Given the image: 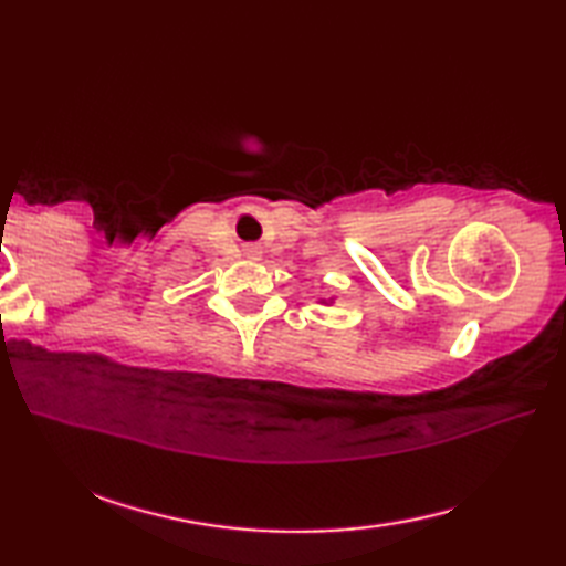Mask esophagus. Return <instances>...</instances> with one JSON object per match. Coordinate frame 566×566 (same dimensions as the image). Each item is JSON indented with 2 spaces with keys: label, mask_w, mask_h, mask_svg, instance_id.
I'll return each mask as SVG.
<instances>
[{
  "label": "esophagus",
  "mask_w": 566,
  "mask_h": 566,
  "mask_svg": "<svg viewBox=\"0 0 566 566\" xmlns=\"http://www.w3.org/2000/svg\"><path fill=\"white\" fill-rule=\"evenodd\" d=\"M250 255H258V248H250Z\"/></svg>",
  "instance_id": "34e87169"
}]
</instances>
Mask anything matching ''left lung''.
I'll use <instances>...</instances> for the list:
<instances>
[{
  "instance_id": "obj_1",
  "label": "left lung",
  "mask_w": 566,
  "mask_h": 566,
  "mask_svg": "<svg viewBox=\"0 0 566 566\" xmlns=\"http://www.w3.org/2000/svg\"><path fill=\"white\" fill-rule=\"evenodd\" d=\"M318 302H321V304H326V306H331V304L335 302V296H328V298H318Z\"/></svg>"
}]
</instances>
